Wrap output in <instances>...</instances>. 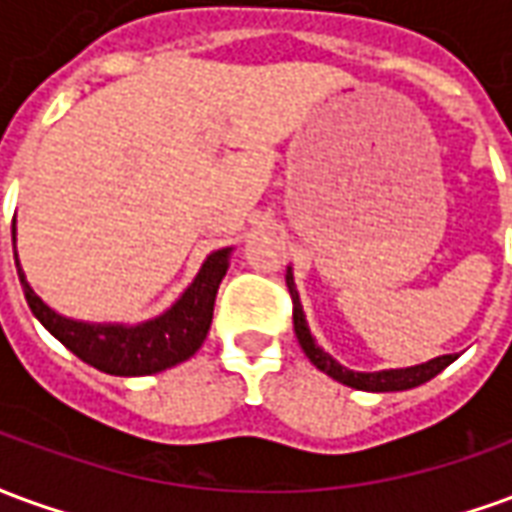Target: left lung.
I'll use <instances>...</instances> for the list:
<instances>
[{
	"label": "left lung",
	"instance_id": "obj_1",
	"mask_svg": "<svg viewBox=\"0 0 512 512\" xmlns=\"http://www.w3.org/2000/svg\"><path fill=\"white\" fill-rule=\"evenodd\" d=\"M288 282L290 301H293V329H296V337H299V345L304 354L310 356V362L318 370H323L326 376H332L334 381H340L345 386H354V389H365V392H400V389H414V386L425 384L433 376H439L441 370L447 365H452L458 356H439V359H430L425 365L406 367V370H381V373H354V370H345L343 365H337L332 356L323 354L321 348L312 340L310 329H307V321H304V312H301L299 293H296V285H293V277H285Z\"/></svg>",
	"mask_w": 512,
	"mask_h": 512
}]
</instances>
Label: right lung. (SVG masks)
<instances>
[{
	"instance_id": "1",
	"label": "right lung",
	"mask_w": 512,
	"mask_h": 512,
	"mask_svg": "<svg viewBox=\"0 0 512 512\" xmlns=\"http://www.w3.org/2000/svg\"><path fill=\"white\" fill-rule=\"evenodd\" d=\"M13 241H16V224H13ZM227 257H230V249L213 252L202 263L197 279L175 301V307L156 321L139 323V326H93V323L62 318L49 310L35 296V290L29 288L27 277L18 266V255L16 268L32 315L68 351L109 376H150L197 354V348L211 329L213 301L227 271Z\"/></svg>"
}]
</instances>
